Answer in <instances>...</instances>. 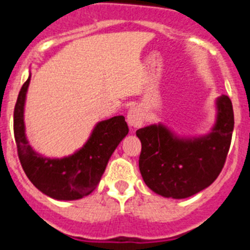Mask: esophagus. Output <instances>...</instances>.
Wrapping results in <instances>:
<instances>
[{
  "instance_id": "esophagus-1",
  "label": "esophagus",
  "mask_w": 250,
  "mask_h": 250,
  "mask_svg": "<svg viewBox=\"0 0 250 250\" xmlns=\"http://www.w3.org/2000/svg\"><path fill=\"white\" fill-rule=\"evenodd\" d=\"M127 122L130 127H133V128L141 127V125H143V122H145V113H143V111H142L141 108L134 107V108H132L129 112H128Z\"/></svg>"
}]
</instances>
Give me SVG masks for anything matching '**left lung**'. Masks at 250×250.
<instances>
[{"label":"left lung","mask_w":250,"mask_h":250,"mask_svg":"<svg viewBox=\"0 0 250 250\" xmlns=\"http://www.w3.org/2000/svg\"><path fill=\"white\" fill-rule=\"evenodd\" d=\"M217 122L212 132L198 138H179L163 125L136 132L141 139L139 170L145 183L162 197L182 199L206 189L226 163L234 128L228 96L217 100Z\"/></svg>","instance_id":"1"}]
</instances>
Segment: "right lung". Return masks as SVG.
<instances>
[{
	"label": "right lung",
	"mask_w": 250,
	"mask_h": 250,
	"mask_svg": "<svg viewBox=\"0 0 250 250\" xmlns=\"http://www.w3.org/2000/svg\"><path fill=\"white\" fill-rule=\"evenodd\" d=\"M31 76L23 83L13 112V133L17 153L33 186L57 201H76L96 189L112 153L128 134L123 116L112 117L97 123L87 143L69 157L44 158L36 153L24 134L23 108Z\"/></svg>",
	"instance_id": "obj_1"
}]
</instances>
